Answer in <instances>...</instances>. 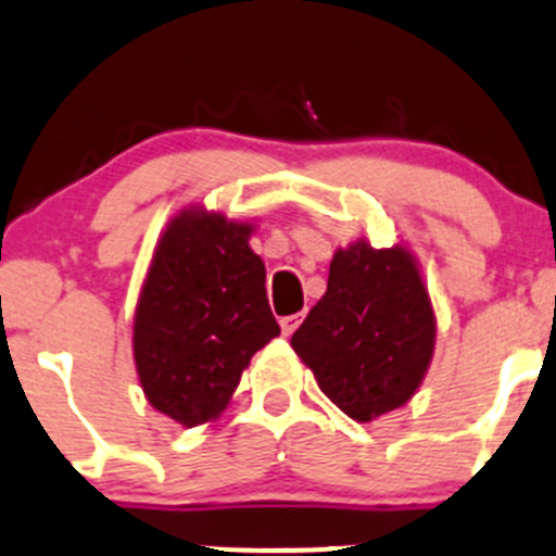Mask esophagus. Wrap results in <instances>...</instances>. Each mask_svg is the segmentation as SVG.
Returning a JSON list of instances; mask_svg holds the SVG:
<instances>
[{
    "label": "esophagus",
    "mask_w": 556,
    "mask_h": 556,
    "mask_svg": "<svg viewBox=\"0 0 556 556\" xmlns=\"http://www.w3.org/2000/svg\"><path fill=\"white\" fill-rule=\"evenodd\" d=\"M301 320H304V315H288V317H282V320H279V326H282L285 337H290V333H293L295 328L301 326Z\"/></svg>",
    "instance_id": "34e87169"
}]
</instances>
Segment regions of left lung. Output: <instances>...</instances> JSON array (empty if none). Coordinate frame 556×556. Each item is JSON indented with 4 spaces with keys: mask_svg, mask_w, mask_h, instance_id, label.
Listing matches in <instances>:
<instances>
[{
    "mask_svg": "<svg viewBox=\"0 0 556 556\" xmlns=\"http://www.w3.org/2000/svg\"><path fill=\"white\" fill-rule=\"evenodd\" d=\"M438 320L418 263L404 247L375 250L358 239L337 250L326 295L290 344L320 391L353 421L402 407L421 386Z\"/></svg>",
    "mask_w": 556,
    "mask_h": 556,
    "instance_id": "8db88e82",
    "label": "left lung"
}]
</instances>
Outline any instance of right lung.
Listing matches in <instances>:
<instances>
[{
    "label": "right lung",
    "mask_w": 556,
    "mask_h": 556,
    "mask_svg": "<svg viewBox=\"0 0 556 556\" xmlns=\"http://www.w3.org/2000/svg\"><path fill=\"white\" fill-rule=\"evenodd\" d=\"M255 225L201 206L163 230L143 279L132 355L149 404L181 427L214 421L250 358L279 333Z\"/></svg>",
    "instance_id": "obj_1"
}]
</instances>
